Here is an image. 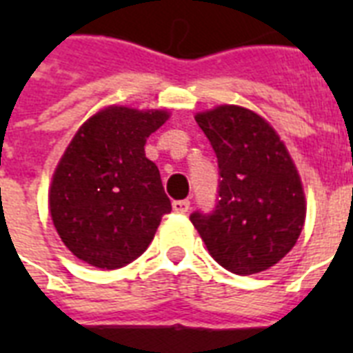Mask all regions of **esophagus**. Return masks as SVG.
<instances>
[{
    "label": "esophagus",
    "mask_w": 353,
    "mask_h": 353,
    "mask_svg": "<svg viewBox=\"0 0 353 353\" xmlns=\"http://www.w3.org/2000/svg\"><path fill=\"white\" fill-rule=\"evenodd\" d=\"M172 207H174V210L179 212V214H185V212H188V209H190V201H188V199H177V201L172 203Z\"/></svg>",
    "instance_id": "esophagus-1"
}]
</instances>
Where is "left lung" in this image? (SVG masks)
I'll use <instances>...</instances> for the list:
<instances>
[{
  "label": "left lung",
  "mask_w": 353,
  "mask_h": 353,
  "mask_svg": "<svg viewBox=\"0 0 353 353\" xmlns=\"http://www.w3.org/2000/svg\"><path fill=\"white\" fill-rule=\"evenodd\" d=\"M218 157V199L190 214L210 256L236 274L265 271L301 236L302 183L284 143L260 115L220 106L196 115Z\"/></svg>",
  "instance_id": "left-lung-1"
}]
</instances>
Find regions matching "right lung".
<instances>
[{
  "mask_svg": "<svg viewBox=\"0 0 353 353\" xmlns=\"http://www.w3.org/2000/svg\"><path fill=\"white\" fill-rule=\"evenodd\" d=\"M166 119L161 110L112 106L84 122L69 143L52 176L49 209L77 258L119 269L154 240L172 205L144 144Z\"/></svg>",
  "mask_w": 353,
  "mask_h": 353,
  "instance_id": "add662e5",
  "label": "right lung"
}]
</instances>
